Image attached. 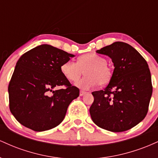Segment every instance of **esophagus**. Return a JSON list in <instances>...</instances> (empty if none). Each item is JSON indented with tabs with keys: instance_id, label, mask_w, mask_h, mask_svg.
<instances>
[{
	"instance_id": "34e87169",
	"label": "esophagus",
	"mask_w": 158,
	"mask_h": 158,
	"mask_svg": "<svg viewBox=\"0 0 158 158\" xmlns=\"http://www.w3.org/2000/svg\"><path fill=\"white\" fill-rule=\"evenodd\" d=\"M87 94L86 91H85V90H80V93H79V95H80V96H84L85 94Z\"/></svg>"
}]
</instances>
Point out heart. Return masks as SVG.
I'll use <instances>...</instances> for the list:
<instances>
[{
    "instance_id": "obj_1",
    "label": "heart",
    "mask_w": 158,
    "mask_h": 158,
    "mask_svg": "<svg viewBox=\"0 0 158 158\" xmlns=\"http://www.w3.org/2000/svg\"><path fill=\"white\" fill-rule=\"evenodd\" d=\"M63 76L70 81H75L80 77L83 71L86 75L75 83L79 88L89 89L99 85H106L111 80L113 73L106 59L94 53H87L79 56L77 63L66 61L61 65Z\"/></svg>"
}]
</instances>
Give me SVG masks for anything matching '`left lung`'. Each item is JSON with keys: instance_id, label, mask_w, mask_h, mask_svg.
I'll list each match as a JSON object with an SVG mask.
<instances>
[{"instance_id": "obj_1", "label": "left lung", "mask_w": 158, "mask_h": 158, "mask_svg": "<svg viewBox=\"0 0 158 158\" xmlns=\"http://www.w3.org/2000/svg\"><path fill=\"white\" fill-rule=\"evenodd\" d=\"M97 52L109 56L114 69L106 88L92 92V120L110 131L131 129L145 118L148 110L152 85L147 62L133 47L121 41L104 47Z\"/></svg>"}]
</instances>
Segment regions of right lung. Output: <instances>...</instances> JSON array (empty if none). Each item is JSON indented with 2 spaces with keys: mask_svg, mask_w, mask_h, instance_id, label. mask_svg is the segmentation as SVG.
Segmentation results:
<instances>
[{
  "mask_svg": "<svg viewBox=\"0 0 158 158\" xmlns=\"http://www.w3.org/2000/svg\"><path fill=\"white\" fill-rule=\"evenodd\" d=\"M73 54L49 44L29 50L17 61L8 87L10 109L19 122L35 131L59 126L70 103L79 96L60 67ZM64 85V89H54Z\"/></svg>",
  "mask_w": 158,
  "mask_h": 158,
  "instance_id": "obj_1",
  "label": "right lung"
}]
</instances>
